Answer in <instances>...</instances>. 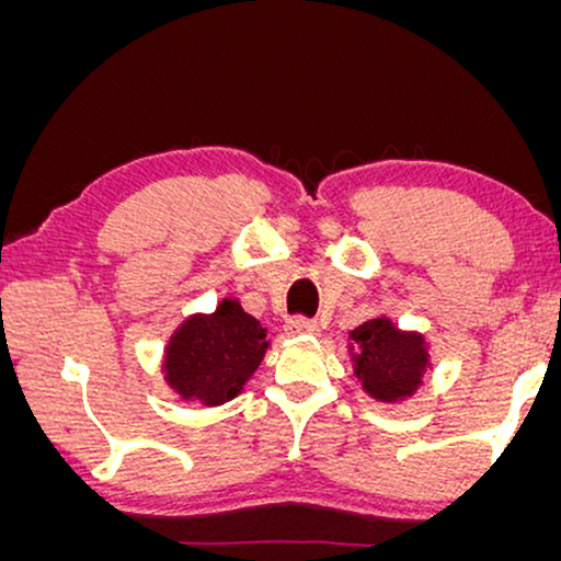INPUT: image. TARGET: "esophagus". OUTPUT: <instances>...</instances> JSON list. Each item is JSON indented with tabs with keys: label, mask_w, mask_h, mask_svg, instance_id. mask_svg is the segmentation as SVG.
<instances>
[{
	"label": "esophagus",
	"mask_w": 561,
	"mask_h": 561,
	"mask_svg": "<svg viewBox=\"0 0 561 561\" xmlns=\"http://www.w3.org/2000/svg\"><path fill=\"white\" fill-rule=\"evenodd\" d=\"M319 332V324L311 319H304V317H296V319H288L286 321V334L288 336H304V334H317Z\"/></svg>",
	"instance_id": "34e87169"
}]
</instances>
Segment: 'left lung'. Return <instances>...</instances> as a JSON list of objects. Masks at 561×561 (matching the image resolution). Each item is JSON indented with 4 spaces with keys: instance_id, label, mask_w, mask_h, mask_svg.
<instances>
[{
    "instance_id": "left-lung-1",
    "label": "left lung",
    "mask_w": 561,
    "mask_h": 561,
    "mask_svg": "<svg viewBox=\"0 0 561 561\" xmlns=\"http://www.w3.org/2000/svg\"><path fill=\"white\" fill-rule=\"evenodd\" d=\"M355 378L380 403H401L424 386L432 370L428 344L421 332H403L388 317L367 319L350 332Z\"/></svg>"
}]
</instances>
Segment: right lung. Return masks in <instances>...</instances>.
<instances>
[{
    "label": "right lung",
    "instance_id": "add662e5",
    "mask_svg": "<svg viewBox=\"0 0 561 561\" xmlns=\"http://www.w3.org/2000/svg\"><path fill=\"white\" fill-rule=\"evenodd\" d=\"M271 347L265 329L242 309L240 298H221L211 313H191L163 350V378L183 401L221 405L240 396Z\"/></svg>",
    "mask_w": 561,
    "mask_h": 561
}]
</instances>
